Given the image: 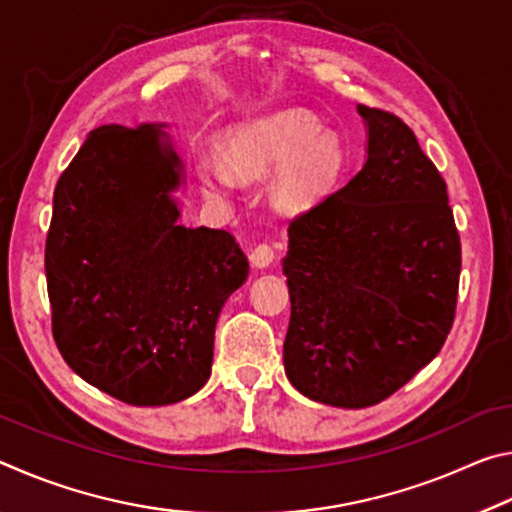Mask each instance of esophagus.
Returning a JSON list of instances; mask_svg holds the SVG:
<instances>
[{
  "label": "esophagus",
  "mask_w": 512,
  "mask_h": 512,
  "mask_svg": "<svg viewBox=\"0 0 512 512\" xmlns=\"http://www.w3.org/2000/svg\"><path fill=\"white\" fill-rule=\"evenodd\" d=\"M273 257H275V250L268 241H262V244H257L253 250H250V262H253L255 268H266L273 262Z\"/></svg>",
  "instance_id": "1"
}]
</instances>
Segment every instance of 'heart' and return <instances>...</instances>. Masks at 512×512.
Here are the masks:
<instances>
[{"label":"heart","instance_id":"obj_1","mask_svg":"<svg viewBox=\"0 0 512 512\" xmlns=\"http://www.w3.org/2000/svg\"><path fill=\"white\" fill-rule=\"evenodd\" d=\"M228 155L241 178H264L275 169L271 194L284 212H302L327 196L345 171V149L339 135L327 133L307 110H280L239 126L230 135ZM207 192H230L235 173L225 164H205Z\"/></svg>","mask_w":512,"mask_h":512}]
</instances>
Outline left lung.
Here are the masks:
<instances>
[{
	"instance_id": "8db88e82",
	"label": "left lung",
	"mask_w": 512,
	"mask_h": 512,
	"mask_svg": "<svg viewBox=\"0 0 512 512\" xmlns=\"http://www.w3.org/2000/svg\"><path fill=\"white\" fill-rule=\"evenodd\" d=\"M368 158L289 223L284 370L311 400L363 409L402 388L454 323L461 237L447 185L409 126L359 106Z\"/></svg>"
}]
</instances>
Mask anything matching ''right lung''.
<instances>
[{
    "mask_svg": "<svg viewBox=\"0 0 512 512\" xmlns=\"http://www.w3.org/2000/svg\"><path fill=\"white\" fill-rule=\"evenodd\" d=\"M162 126L94 128L60 173L45 246L60 354L133 406L201 391L216 318L248 277L228 230L178 225L183 164Z\"/></svg>",
    "mask_w": 512,
    "mask_h": 512,
    "instance_id": "1",
    "label": "right lung"
}]
</instances>
